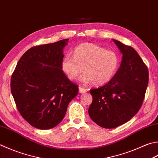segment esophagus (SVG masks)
<instances>
[{"label":"esophagus","mask_w":158,"mask_h":158,"mask_svg":"<svg viewBox=\"0 0 158 158\" xmlns=\"http://www.w3.org/2000/svg\"><path fill=\"white\" fill-rule=\"evenodd\" d=\"M79 90L80 93H85L87 90H86V89L83 88V87H81V86H79Z\"/></svg>","instance_id":"obj_1"}]
</instances>
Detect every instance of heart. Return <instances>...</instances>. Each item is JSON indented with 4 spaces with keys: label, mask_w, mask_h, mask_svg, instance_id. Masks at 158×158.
Returning <instances> with one entry per match:
<instances>
[{
    "label": "heart",
    "mask_w": 158,
    "mask_h": 158,
    "mask_svg": "<svg viewBox=\"0 0 158 158\" xmlns=\"http://www.w3.org/2000/svg\"><path fill=\"white\" fill-rule=\"evenodd\" d=\"M119 66V57L115 52L106 51L102 46L85 43L74 50L73 56H64L61 69L70 80H75L83 72L80 81L84 84L92 83L95 85H103L115 75Z\"/></svg>",
    "instance_id": "obj_1"
}]
</instances>
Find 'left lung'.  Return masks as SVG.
<instances>
[{
  "label": "left lung",
  "mask_w": 158,
  "mask_h": 158,
  "mask_svg": "<svg viewBox=\"0 0 158 158\" xmlns=\"http://www.w3.org/2000/svg\"><path fill=\"white\" fill-rule=\"evenodd\" d=\"M123 58L119 69L106 85L92 88L89 117L102 127L112 129L129 121L140 109L149 83V71L131 46L114 40Z\"/></svg>",
  "instance_id": "obj_1"
}]
</instances>
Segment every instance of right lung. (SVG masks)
Instances as JSON below:
<instances>
[{
    "mask_svg": "<svg viewBox=\"0 0 158 158\" xmlns=\"http://www.w3.org/2000/svg\"><path fill=\"white\" fill-rule=\"evenodd\" d=\"M69 39L31 48L21 57L11 75V91L21 116L40 129L57 125L78 85L61 70L63 49Z\"/></svg>",
    "mask_w": 158,
    "mask_h": 158,
    "instance_id": "add662e5",
    "label": "right lung"
}]
</instances>
